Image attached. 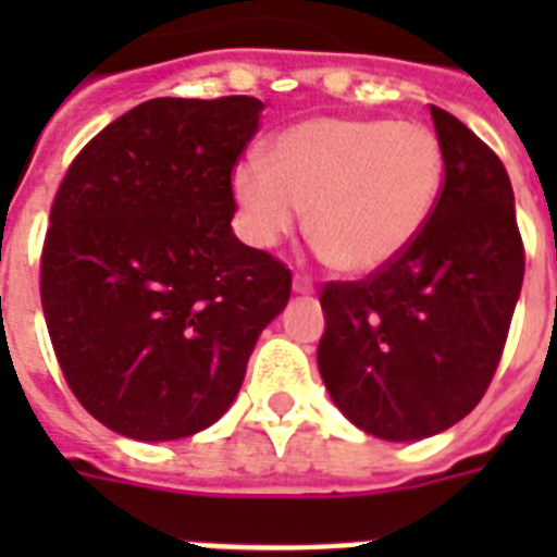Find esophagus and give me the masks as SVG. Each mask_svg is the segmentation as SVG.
Listing matches in <instances>:
<instances>
[{"mask_svg": "<svg viewBox=\"0 0 557 557\" xmlns=\"http://www.w3.org/2000/svg\"><path fill=\"white\" fill-rule=\"evenodd\" d=\"M292 288H295L297 295H312L314 283L306 277V274H295V280H292Z\"/></svg>", "mask_w": 557, "mask_h": 557, "instance_id": "obj_1", "label": "esophagus"}]
</instances>
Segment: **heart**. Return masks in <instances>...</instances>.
Segmentation results:
<instances>
[{
    "label": "heart",
    "mask_w": 557,
    "mask_h": 557,
    "mask_svg": "<svg viewBox=\"0 0 557 557\" xmlns=\"http://www.w3.org/2000/svg\"><path fill=\"white\" fill-rule=\"evenodd\" d=\"M445 156L433 129L389 117H309L274 135L269 164L243 159L231 190L253 245H274L309 210L330 269L379 274L422 236L440 205Z\"/></svg>",
    "instance_id": "b5f03b06"
}]
</instances>
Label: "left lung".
<instances>
[{
    "label": "left lung",
    "mask_w": 557,
    "mask_h": 557,
    "mask_svg": "<svg viewBox=\"0 0 557 557\" xmlns=\"http://www.w3.org/2000/svg\"><path fill=\"white\" fill-rule=\"evenodd\" d=\"M445 185L407 253L358 283H326L318 367L361 431L413 442L466 419L500 364L523 286V239L503 161L431 107Z\"/></svg>",
    "instance_id": "obj_1"
}]
</instances>
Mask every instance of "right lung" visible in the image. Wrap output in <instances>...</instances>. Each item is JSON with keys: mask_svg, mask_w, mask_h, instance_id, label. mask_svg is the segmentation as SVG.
<instances>
[{"mask_svg": "<svg viewBox=\"0 0 557 557\" xmlns=\"http://www.w3.org/2000/svg\"><path fill=\"white\" fill-rule=\"evenodd\" d=\"M262 100L156 98L91 138L51 205L39 297L69 387L109 431L170 442L234 405L292 271L234 236L231 173Z\"/></svg>", "mask_w": 557, "mask_h": 557, "instance_id": "add662e5", "label": "right lung"}]
</instances>
